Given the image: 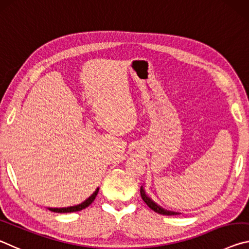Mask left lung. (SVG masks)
<instances>
[{
    "mask_svg": "<svg viewBox=\"0 0 249 249\" xmlns=\"http://www.w3.org/2000/svg\"><path fill=\"white\" fill-rule=\"evenodd\" d=\"M140 194H141V197L142 199H143L144 203L146 205H148L150 209H151L152 211L156 212V213H159V214H162V215H177V213H174V212H169V211H165L161 209L160 206H158L156 203H154L151 198H149L148 196L145 195V192L143 191V189H140Z\"/></svg>",
    "mask_w": 249,
    "mask_h": 249,
    "instance_id": "left-lung-1",
    "label": "left lung"
}]
</instances>
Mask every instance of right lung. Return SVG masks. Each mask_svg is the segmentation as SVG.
<instances>
[{
    "mask_svg": "<svg viewBox=\"0 0 249 249\" xmlns=\"http://www.w3.org/2000/svg\"><path fill=\"white\" fill-rule=\"evenodd\" d=\"M98 191H99V189H97L95 191V193H93L90 197L87 198L86 201L83 202L79 205L71 206V207H63V209H50V211L55 212V213H71V212H78V211L86 209V207H88L93 202V199L96 198L97 194H98Z\"/></svg>",
    "mask_w": 249,
    "mask_h": 249,
    "instance_id": "1",
    "label": "right lung"
}]
</instances>
